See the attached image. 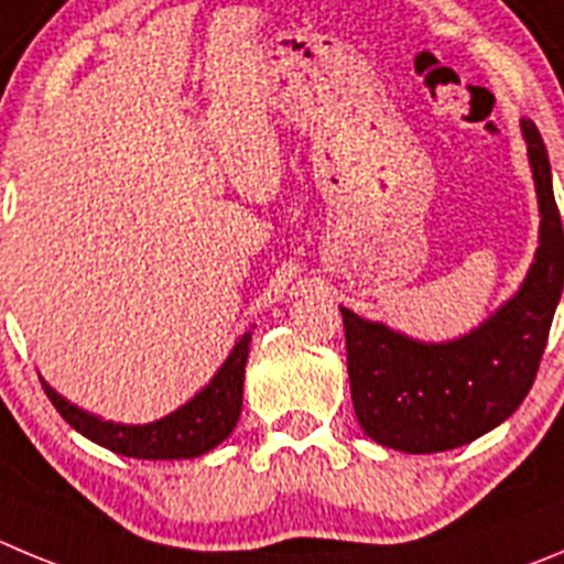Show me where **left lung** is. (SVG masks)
Returning <instances> with one entry per match:
<instances>
[{
	"label": "left lung",
	"mask_w": 564,
	"mask_h": 564,
	"mask_svg": "<svg viewBox=\"0 0 564 564\" xmlns=\"http://www.w3.org/2000/svg\"><path fill=\"white\" fill-rule=\"evenodd\" d=\"M540 245L520 289L495 314L444 343H424L339 306L354 413L377 444L410 455L446 453L503 424L534 384L564 286V232L551 162L531 120H520Z\"/></svg>",
	"instance_id": "8db88e82"
}]
</instances>
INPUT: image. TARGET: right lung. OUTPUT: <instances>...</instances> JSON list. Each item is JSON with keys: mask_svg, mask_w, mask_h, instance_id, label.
<instances>
[{"mask_svg": "<svg viewBox=\"0 0 564 564\" xmlns=\"http://www.w3.org/2000/svg\"><path fill=\"white\" fill-rule=\"evenodd\" d=\"M252 332H245L236 339L232 351L221 362V368L213 373L210 382L187 399L174 413L162 415L151 424H120V421H106L78 404L67 402L64 395L55 393L42 379L50 402L67 421L69 427L78 430L95 444L106 446L111 453L126 455V458L140 460H182L199 458L210 453L227 435L236 430L238 415H241V393H245V368L250 357Z\"/></svg>", "mask_w": 564, "mask_h": 564, "instance_id": "right-lung-1", "label": "right lung"}]
</instances>
